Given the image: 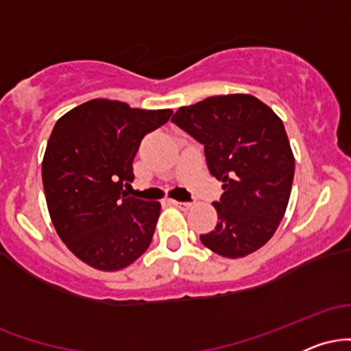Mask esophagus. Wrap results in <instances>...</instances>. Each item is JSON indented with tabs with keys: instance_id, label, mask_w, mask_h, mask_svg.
Returning <instances> with one entry per match:
<instances>
[{
	"instance_id": "esophagus-1",
	"label": "esophagus",
	"mask_w": 351,
	"mask_h": 351,
	"mask_svg": "<svg viewBox=\"0 0 351 351\" xmlns=\"http://www.w3.org/2000/svg\"><path fill=\"white\" fill-rule=\"evenodd\" d=\"M168 203L173 204V206H175V208L183 209V211H186V209H189V208L193 206L191 203H181V201H175V199H170V201H168Z\"/></svg>"
}]
</instances>
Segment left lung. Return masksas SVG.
<instances>
[{
    "mask_svg": "<svg viewBox=\"0 0 351 351\" xmlns=\"http://www.w3.org/2000/svg\"><path fill=\"white\" fill-rule=\"evenodd\" d=\"M171 122L204 145L209 173L223 181L217 224L201 243L229 259L267 244L287 209L295 160L282 120L249 94L215 95L180 107Z\"/></svg>",
    "mask_w": 351,
    "mask_h": 351,
    "instance_id": "left-lung-1",
    "label": "left lung"
}]
</instances>
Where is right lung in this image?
<instances>
[{
    "label": "right lung",
    "instance_id": "1",
    "mask_svg": "<svg viewBox=\"0 0 351 351\" xmlns=\"http://www.w3.org/2000/svg\"><path fill=\"white\" fill-rule=\"evenodd\" d=\"M171 114L94 99L52 128L43 158L51 221L67 249L97 271L128 267L152 243L162 206L125 189L134 181L132 163L142 138Z\"/></svg>",
    "mask_w": 351,
    "mask_h": 351
}]
</instances>
